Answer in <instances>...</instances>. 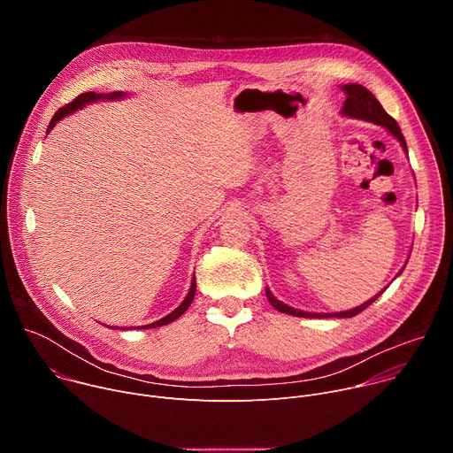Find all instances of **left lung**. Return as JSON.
Segmentation results:
<instances>
[{"label":"left lung","instance_id":"left-lung-1","mask_svg":"<svg viewBox=\"0 0 453 453\" xmlns=\"http://www.w3.org/2000/svg\"><path fill=\"white\" fill-rule=\"evenodd\" d=\"M344 91H346V95H348V96H346V102H344V107H342V112H344L346 116L367 119V121H372V123H376V125H381V127H385V128H389L391 134L396 136V138L400 140V143L403 145V149L407 150V143H405V138H403V134H402L400 125L396 123V119H395L391 114L385 112V109L381 107V104L376 100V96H374L369 89H365V88L360 86V84H348V86H344ZM265 292H267V299L271 301V304H273L276 310L283 311V313L296 315V317H317V319H320V317H355L357 313H360L362 310H365L372 301H376L378 296H380L383 290H381L378 296H374L372 299H369L367 303L360 304L358 308H353V310H348V311H339V313H306V311H301V310H296V308H290V306L283 304L281 301H278V299L273 296V292H271L269 288H267Z\"/></svg>","mask_w":453,"mask_h":453}]
</instances>
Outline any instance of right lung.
I'll return each instance as SVG.
<instances>
[{"label":"right lung","mask_w":453,"mask_h":453,"mask_svg":"<svg viewBox=\"0 0 453 453\" xmlns=\"http://www.w3.org/2000/svg\"><path fill=\"white\" fill-rule=\"evenodd\" d=\"M123 93H109V96L107 98H119ZM100 98H104V95H100V93H93V91H89V93H82V95H79L73 102H70V104H66L64 107H60L55 114H53V118H51V121H50V125H48V128H46V133H50L51 128H53V125L60 119V118H64L66 114H70V112H73V111H77V109H81L82 105H86V104H89V102H95V100H100ZM193 296H196V280H193V283H191V288H189V292H188V296H186V299L172 311V313H168L166 317H163V319H159V320H156V322H152V325H147V326H143V328H157V326H165V325H168V322H172V320H175V319H179L186 310H188V306L191 304V301H193Z\"/></svg>","instance_id":"1"}]
</instances>
